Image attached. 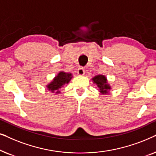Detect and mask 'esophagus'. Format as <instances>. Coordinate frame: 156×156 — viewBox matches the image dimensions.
Returning <instances> with one entry per match:
<instances>
[{
  "mask_svg": "<svg viewBox=\"0 0 156 156\" xmlns=\"http://www.w3.org/2000/svg\"><path fill=\"white\" fill-rule=\"evenodd\" d=\"M85 73V70L83 67H79L78 68V74L80 76H83Z\"/></svg>",
  "mask_w": 156,
  "mask_h": 156,
  "instance_id": "34e87169",
  "label": "esophagus"
}]
</instances>
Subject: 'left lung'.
Listing matches in <instances>:
<instances>
[{"label": "left lung", "instance_id": "8db88e82", "mask_svg": "<svg viewBox=\"0 0 156 156\" xmlns=\"http://www.w3.org/2000/svg\"><path fill=\"white\" fill-rule=\"evenodd\" d=\"M93 80L94 81L95 83L97 84V86L100 88V90L102 93H106L108 90H109L110 86L107 84L106 78L102 75H98V76H95L93 78Z\"/></svg>", "mask_w": 156, "mask_h": 156}]
</instances>
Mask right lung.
Returning a JSON list of instances; mask_svg holds the SVG:
<instances>
[{
    "label": "right lung",
    "instance_id": "1",
    "mask_svg": "<svg viewBox=\"0 0 156 156\" xmlns=\"http://www.w3.org/2000/svg\"><path fill=\"white\" fill-rule=\"evenodd\" d=\"M72 76L70 73H66L64 72H60L58 76L54 78L53 81L51 83L48 85L47 87L49 90L54 91L55 90H58L61 88L64 84L68 83L70 80L71 79ZM57 93H60V91H57Z\"/></svg>",
    "mask_w": 156,
    "mask_h": 156
}]
</instances>
